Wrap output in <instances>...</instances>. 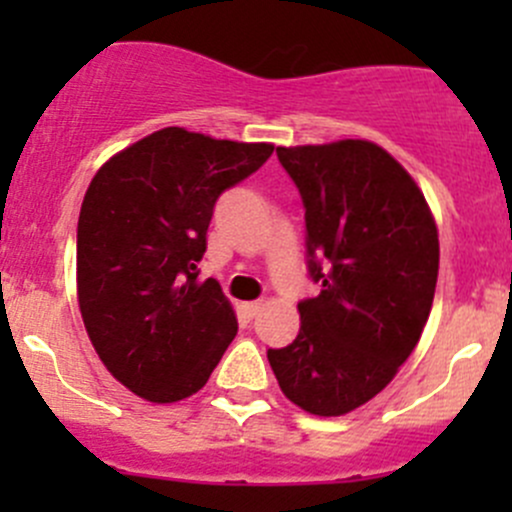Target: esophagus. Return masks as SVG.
<instances>
[{
  "label": "esophagus",
  "mask_w": 512,
  "mask_h": 512,
  "mask_svg": "<svg viewBox=\"0 0 512 512\" xmlns=\"http://www.w3.org/2000/svg\"><path fill=\"white\" fill-rule=\"evenodd\" d=\"M262 309V302H242V314H245L247 319L257 317V312Z\"/></svg>",
  "instance_id": "34e87169"
}]
</instances>
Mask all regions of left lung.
Masks as SVG:
<instances>
[{"instance_id":"1","label":"left lung","mask_w":512,"mask_h":512,"mask_svg":"<svg viewBox=\"0 0 512 512\" xmlns=\"http://www.w3.org/2000/svg\"><path fill=\"white\" fill-rule=\"evenodd\" d=\"M297 185L307 272L299 334L267 349L282 394L317 416L374 399L409 359L438 280V230L409 173L371 141L277 148Z\"/></svg>"}]
</instances>
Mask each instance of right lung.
Listing matches in <instances>:
<instances>
[{"instance_id":"add662e5","label":"right lung","mask_w":512,"mask_h":512,"mask_svg":"<svg viewBox=\"0 0 512 512\" xmlns=\"http://www.w3.org/2000/svg\"><path fill=\"white\" fill-rule=\"evenodd\" d=\"M272 151L170 126L91 180L76 232L79 309L106 369L141 399L193 396L235 339V312L213 277L198 280V262L218 198Z\"/></svg>"}]
</instances>
